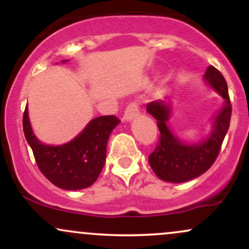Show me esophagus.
Listing matches in <instances>:
<instances>
[{"label": "esophagus", "mask_w": 249, "mask_h": 249, "mask_svg": "<svg viewBox=\"0 0 249 249\" xmlns=\"http://www.w3.org/2000/svg\"><path fill=\"white\" fill-rule=\"evenodd\" d=\"M138 115H139V103L132 102L127 105L126 108H125L123 119H124V121H131V119L136 118Z\"/></svg>", "instance_id": "obj_1"}]
</instances>
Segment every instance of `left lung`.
<instances>
[{
	"label": "left lung",
	"mask_w": 249,
	"mask_h": 249,
	"mask_svg": "<svg viewBox=\"0 0 249 249\" xmlns=\"http://www.w3.org/2000/svg\"><path fill=\"white\" fill-rule=\"evenodd\" d=\"M205 79L225 99V107L214 122L210 138L201 144L187 145L173 136L166 125L170 107L162 101L148 103L146 110L157 119L160 137L157 146L148 156V162L158 178L170 182H184L205 173L218 158L220 148L230 127L232 104L228 95L227 83L222 73L210 65Z\"/></svg>",
	"instance_id": "1"
}]
</instances>
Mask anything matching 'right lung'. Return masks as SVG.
Returning a JSON list of instances; mask_svg holds the SVG:
<instances>
[{"mask_svg":"<svg viewBox=\"0 0 249 249\" xmlns=\"http://www.w3.org/2000/svg\"><path fill=\"white\" fill-rule=\"evenodd\" d=\"M119 122L113 115L97 117L75 139L51 146L42 144L33 133L25 107L23 131L37 166L45 178L57 187L72 191L91 186L98 178L107 159L108 137Z\"/></svg>","mask_w":249,"mask_h":249,"instance_id":"1","label":"right lung"}]
</instances>
